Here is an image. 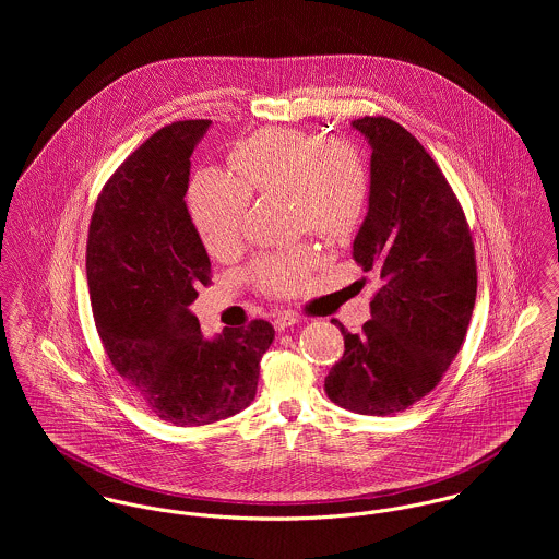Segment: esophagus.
Returning <instances> with one entry per match:
<instances>
[{"label":"esophagus","mask_w":559,"mask_h":559,"mask_svg":"<svg viewBox=\"0 0 559 559\" xmlns=\"http://www.w3.org/2000/svg\"><path fill=\"white\" fill-rule=\"evenodd\" d=\"M299 322V317L297 314H293V312H286V314H280V317H275L273 320V326L277 329V331H286L288 326H295Z\"/></svg>","instance_id":"esophagus-1"}]
</instances>
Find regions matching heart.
I'll return each mask as SVG.
<instances>
[{"instance_id":"1","label":"heart","mask_w":559,"mask_h":559,"mask_svg":"<svg viewBox=\"0 0 559 559\" xmlns=\"http://www.w3.org/2000/svg\"><path fill=\"white\" fill-rule=\"evenodd\" d=\"M228 167L230 174L198 171L187 191L193 226L213 258H228L239 249L251 198L286 195L295 230L331 242L350 239L368 213L370 165L350 135L260 129L230 151ZM317 264V247L301 242L260 255L249 277L266 295L290 297L306 288Z\"/></svg>"}]
</instances>
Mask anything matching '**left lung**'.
<instances>
[{"label": "left lung", "instance_id": "left-lung-1", "mask_svg": "<svg viewBox=\"0 0 559 559\" xmlns=\"http://www.w3.org/2000/svg\"><path fill=\"white\" fill-rule=\"evenodd\" d=\"M353 127L372 146V193L353 258L381 288L361 333L324 392L361 415H394L428 396L459 355L476 306L478 266L465 211L426 148L399 122L364 116Z\"/></svg>", "mask_w": 559, "mask_h": 559}]
</instances>
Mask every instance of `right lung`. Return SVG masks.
<instances>
[{
    "instance_id": "add662e5",
    "label": "right lung",
    "mask_w": 559,
    "mask_h": 559,
    "mask_svg": "<svg viewBox=\"0 0 559 559\" xmlns=\"http://www.w3.org/2000/svg\"><path fill=\"white\" fill-rule=\"evenodd\" d=\"M211 120L171 122L109 176L87 230L90 304L114 370L174 426H204L251 404L266 320L206 340L189 312L211 260L189 217L191 153Z\"/></svg>"
}]
</instances>
